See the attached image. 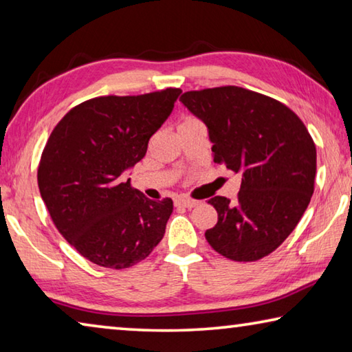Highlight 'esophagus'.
I'll return each instance as SVG.
<instances>
[{"instance_id":"esophagus-1","label":"esophagus","mask_w":352,"mask_h":352,"mask_svg":"<svg viewBox=\"0 0 352 352\" xmlns=\"http://www.w3.org/2000/svg\"><path fill=\"white\" fill-rule=\"evenodd\" d=\"M174 205L175 206H183V208H188V210H190V208L197 206L199 201L197 200H189V199H183V197H177L174 200Z\"/></svg>"}]
</instances>
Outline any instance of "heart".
Returning <instances> with one entry per match:
<instances>
[{
	"label": "heart",
	"mask_w": 352,
	"mask_h": 352,
	"mask_svg": "<svg viewBox=\"0 0 352 352\" xmlns=\"http://www.w3.org/2000/svg\"><path fill=\"white\" fill-rule=\"evenodd\" d=\"M192 121H195V119H192V118H188V119H184V122H192Z\"/></svg>",
	"instance_id": "b5f03b06"
}]
</instances>
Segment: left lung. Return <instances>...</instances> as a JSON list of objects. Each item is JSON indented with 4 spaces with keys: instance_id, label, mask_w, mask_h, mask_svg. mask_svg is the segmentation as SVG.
I'll use <instances>...</instances> for the list:
<instances>
[{
    "instance_id": "left-lung-1",
    "label": "left lung",
    "mask_w": 352,
    "mask_h": 352,
    "mask_svg": "<svg viewBox=\"0 0 352 352\" xmlns=\"http://www.w3.org/2000/svg\"><path fill=\"white\" fill-rule=\"evenodd\" d=\"M180 100L205 122L214 163L241 172L236 200H208L217 223L205 237L219 254L253 262L281 245L314 194L317 148L289 107L241 87L186 91Z\"/></svg>"
}]
</instances>
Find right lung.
I'll use <instances>...</instances> for the list:
<instances>
[{
    "label": "right lung",
    "mask_w": 352,
    "mask_h": 352,
    "mask_svg": "<svg viewBox=\"0 0 352 352\" xmlns=\"http://www.w3.org/2000/svg\"><path fill=\"white\" fill-rule=\"evenodd\" d=\"M180 93L88 99L47 138L37 172L41 199L58 233L93 264L129 269L163 239L174 204L147 199L126 172L144 158Z\"/></svg>",
    "instance_id": "add662e5"
}]
</instances>
